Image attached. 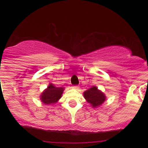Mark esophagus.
I'll return each mask as SVG.
<instances>
[{
  "label": "esophagus",
  "mask_w": 148,
  "mask_h": 148,
  "mask_svg": "<svg viewBox=\"0 0 148 148\" xmlns=\"http://www.w3.org/2000/svg\"><path fill=\"white\" fill-rule=\"evenodd\" d=\"M72 88H73V89H78V88H79V86H73Z\"/></svg>",
  "instance_id": "esophagus-1"
}]
</instances>
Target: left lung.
Segmentation results:
<instances>
[{"label": "left lung", "instance_id": "1", "mask_svg": "<svg viewBox=\"0 0 148 148\" xmlns=\"http://www.w3.org/2000/svg\"><path fill=\"white\" fill-rule=\"evenodd\" d=\"M84 98L88 103H90L93 108H96L101 105L106 100V96L101 90L97 89L96 86L87 90L84 92Z\"/></svg>", "mask_w": 148, "mask_h": 148}]
</instances>
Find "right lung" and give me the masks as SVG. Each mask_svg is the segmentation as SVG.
Here are the masks:
<instances>
[{
    "mask_svg": "<svg viewBox=\"0 0 148 148\" xmlns=\"http://www.w3.org/2000/svg\"><path fill=\"white\" fill-rule=\"evenodd\" d=\"M64 88L56 87L50 84L47 89L44 90L40 96V99L45 104H53L56 103L62 97Z\"/></svg>",
    "mask_w": 148,
    "mask_h": 148,
    "instance_id": "right-lung-1",
    "label": "right lung"
}]
</instances>
